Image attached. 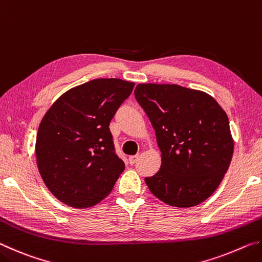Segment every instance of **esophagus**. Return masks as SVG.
<instances>
[{
    "instance_id": "1",
    "label": "esophagus",
    "mask_w": 262,
    "mask_h": 262,
    "mask_svg": "<svg viewBox=\"0 0 262 262\" xmlns=\"http://www.w3.org/2000/svg\"><path fill=\"white\" fill-rule=\"evenodd\" d=\"M137 159H139V155H134V156H129V164H135L137 162Z\"/></svg>"
}]
</instances>
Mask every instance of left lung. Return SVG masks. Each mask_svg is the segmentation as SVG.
<instances>
[{"instance_id":"left-lung-1","label":"left lung","mask_w":262,"mask_h":262,"mask_svg":"<svg viewBox=\"0 0 262 262\" xmlns=\"http://www.w3.org/2000/svg\"><path fill=\"white\" fill-rule=\"evenodd\" d=\"M137 103L156 133L162 165L145 184L170 206H196L227 173L233 140L227 113L206 92L177 84H139Z\"/></svg>"}]
</instances>
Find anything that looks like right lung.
Segmentation results:
<instances>
[{
    "label": "right lung",
    "mask_w": 262,
    "mask_h": 262,
    "mask_svg": "<svg viewBox=\"0 0 262 262\" xmlns=\"http://www.w3.org/2000/svg\"><path fill=\"white\" fill-rule=\"evenodd\" d=\"M134 83L92 79L62 95L42 118L35 156L51 193L74 208L92 207L108 195L125 170L110 122Z\"/></svg>",
    "instance_id": "right-lung-1"
}]
</instances>
